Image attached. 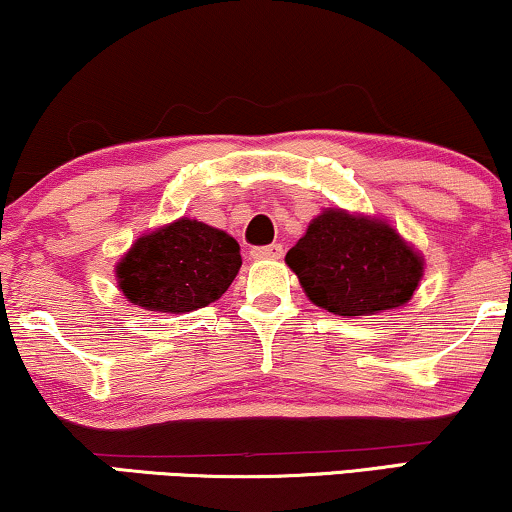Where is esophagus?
Instances as JSON below:
<instances>
[{
  "instance_id": "34e87169",
  "label": "esophagus",
  "mask_w": 512,
  "mask_h": 512,
  "mask_svg": "<svg viewBox=\"0 0 512 512\" xmlns=\"http://www.w3.org/2000/svg\"><path fill=\"white\" fill-rule=\"evenodd\" d=\"M250 257L259 262V259H280L283 257V246L280 243H271V246H264V248H253L250 250Z\"/></svg>"
}]
</instances>
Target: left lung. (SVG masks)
<instances>
[{
	"label": "left lung",
	"instance_id": "obj_1",
	"mask_svg": "<svg viewBox=\"0 0 512 512\" xmlns=\"http://www.w3.org/2000/svg\"><path fill=\"white\" fill-rule=\"evenodd\" d=\"M285 262L315 306L343 318L408 304L424 276V257L378 215L325 208L308 222Z\"/></svg>",
	"mask_w": 512,
	"mask_h": 512
}]
</instances>
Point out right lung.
Here are the masks:
<instances>
[{
	"label": "right lung",
	"instance_id": "add662e5",
	"mask_svg": "<svg viewBox=\"0 0 512 512\" xmlns=\"http://www.w3.org/2000/svg\"><path fill=\"white\" fill-rule=\"evenodd\" d=\"M241 269L234 236L194 218H178L141 234L115 264L129 304L181 315L213 304Z\"/></svg>",
	"mask_w": 512,
	"mask_h": 512
}]
</instances>
